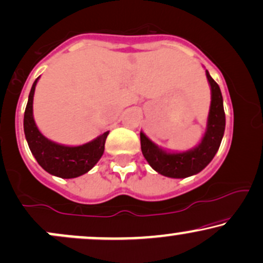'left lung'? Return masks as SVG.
I'll return each mask as SVG.
<instances>
[{"label":"left lung","mask_w":263,"mask_h":263,"mask_svg":"<svg viewBox=\"0 0 263 263\" xmlns=\"http://www.w3.org/2000/svg\"><path fill=\"white\" fill-rule=\"evenodd\" d=\"M205 75L211 85L212 101L205 133L196 147L183 153H168L140 132L143 155L151 167L160 175L171 178H186L198 174L206 167L219 150L225 130L223 96L218 83L212 79L208 71H205Z\"/></svg>","instance_id":"8db88e82"}]
</instances>
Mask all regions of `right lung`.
<instances>
[{
  "label": "right lung",
  "mask_w": 263,
  "mask_h": 263,
  "mask_svg": "<svg viewBox=\"0 0 263 263\" xmlns=\"http://www.w3.org/2000/svg\"><path fill=\"white\" fill-rule=\"evenodd\" d=\"M38 80L39 77L33 83L24 112L23 126L28 146L39 165L50 175L61 178L79 177L88 172L103 155L109 132L79 146L61 145L45 138L39 132L33 117V97Z\"/></svg>",
  "instance_id": "1"
}]
</instances>
